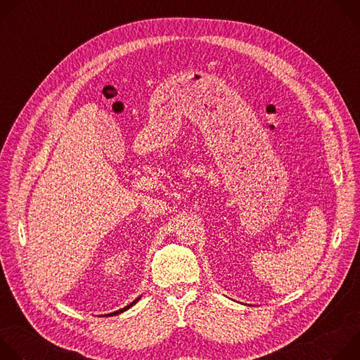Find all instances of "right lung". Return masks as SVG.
<instances>
[{"label":"right lung","instance_id":"right-lung-1","mask_svg":"<svg viewBox=\"0 0 360 360\" xmlns=\"http://www.w3.org/2000/svg\"><path fill=\"white\" fill-rule=\"evenodd\" d=\"M139 300V297H136L134 302H131L128 306H125V307H122V309H120V311H117V312H112V314H110V315H118V314H121V312H124V311H127V309H129V307L132 306V304H135L136 302Z\"/></svg>","mask_w":360,"mask_h":360}]
</instances>
